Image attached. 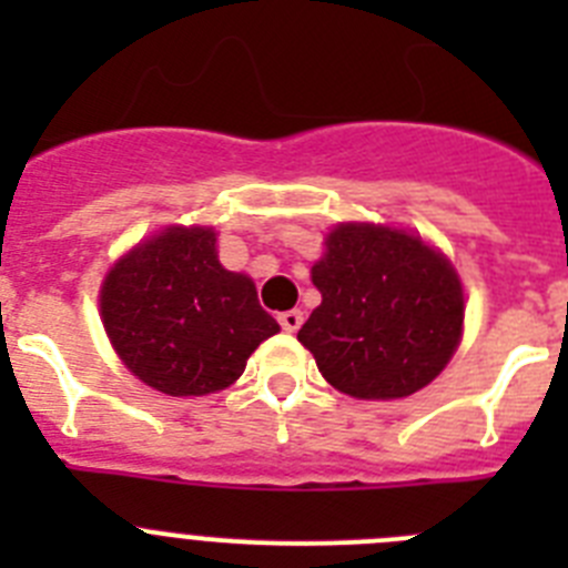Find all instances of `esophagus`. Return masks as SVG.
<instances>
[{"instance_id":"esophagus-1","label":"esophagus","mask_w":568,"mask_h":568,"mask_svg":"<svg viewBox=\"0 0 568 568\" xmlns=\"http://www.w3.org/2000/svg\"><path fill=\"white\" fill-rule=\"evenodd\" d=\"M278 324L281 329H287V333H295V329L304 324V313L301 310H287V313L278 315Z\"/></svg>"}]
</instances>
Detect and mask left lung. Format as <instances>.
I'll return each instance as SVG.
<instances>
[{"mask_svg":"<svg viewBox=\"0 0 568 568\" xmlns=\"http://www.w3.org/2000/svg\"><path fill=\"white\" fill-rule=\"evenodd\" d=\"M313 264L321 304L298 341L318 373L364 400L418 393L449 364L464 333V287L420 235L346 222Z\"/></svg>","mask_w":568,"mask_h":568,"instance_id":"8db88e82","label":"left lung"}]
</instances>
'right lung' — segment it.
Masks as SVG:
<instances>
[{
  "instance_id": "right-lung-1",
  "label": "right lung",
  "mask_w": 568,
  "mask_h": 568,
  "mask_svg": "<svg viewBox=\"0 0 568 568\" xmlns=\"http://www.w3.org/2000/svg\"><path fill=\"white\" fill-rule=\"evenodd\" d=\"M104 333L130 373L173 398L227 389L278 333L253 278L230 273L213 227H173L115 261L99 293Z\"/></svg>"
}]
</instances>
